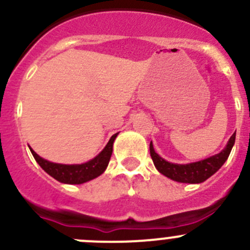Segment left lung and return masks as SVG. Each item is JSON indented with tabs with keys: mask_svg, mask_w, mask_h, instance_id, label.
<instances>
[{
	"mask_svg": "<svg viewBox=\"0 0 250 250\" xmlns=\"http://www.w3.org/2000/svg\"><path fill=\"white\" fill-rule=\"evenodd\" d=\"M234 139H236V133L232 134L226 147L221 152L206 158V160L188 163V165H176V163H170L168 161L163 160L153 150L152 141L150 143V155L153 161V165L157 168L158 172L166 175L167 178L172 179L174 181H178V183L200 184L206 181L208 178H210L214 173L218 172L221 166L226 162V160L230 156L231 150H232Z\"/></svg>",
	"mask_w": 250,
	"mask_h": 250,
	"instance_id": "obj_1",
	"label": "left lung"
}]
</instances>
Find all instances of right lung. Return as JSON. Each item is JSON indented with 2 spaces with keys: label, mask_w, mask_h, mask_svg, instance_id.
<instances>
[{
  "label": "right lung",
  "mask_w": 250,
  "mask_h": 250,
  "mask_svg": "<svg viewBox=\"0 0 250 250\" xmlns=\"http://www.w3.org/2000/svg\"><path fill=\"white\" fill-rule=\"evenodd\" d=\"M117 134L118 133H116V134L111 137L107 145L105 146L104 150L97 157L88 161V162L82 163V165L53 163L40 157L31 147H30V151H31L36 162L41 166L42 169L47 174H49L50 176H53L55 180L60 181L62 184H83L98 178V176L102 175L105 172L107 165H109L111 155H112V145Z\"/></svg>",
  "instance_id": "1"
}]
</instances>
